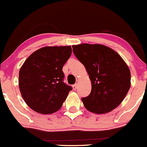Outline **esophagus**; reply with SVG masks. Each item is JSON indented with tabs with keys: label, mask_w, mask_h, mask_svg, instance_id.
I'll return each mask as SVG.
<instances>
[{
	"label": "esophagus",
	"mask_w": 147,
	"mask_h": 147,
	"mask_svg": "<svg viewBox=\"0 0 147 147\" xmlns=\"http://www.w3.org/2000/svg\"><path fill=\"white\" fill-rule=\"evenodd\" d=\"M73 89L74 90H76L77 89V84H74V85H73Z\"/></svg>",
	"instance_id": "34e87169"
}]
</instances>
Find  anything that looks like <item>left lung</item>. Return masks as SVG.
I'll return each instance as SVG.
<instances>
[{
  "mask_svg": "<svg viewBox=\"0 0 147 147\" xmlns=\"http://www.w3.org/2000/svg\"><path fill=\"white\" fill-rule=\"evenodd\" d=\"M76 57L85 66L91 82L89 95L82 98L84 107L95 114L117 108L131 86V73L118 53L101 44L74 45Z\"/></svg>",
  "mask_w": 147,
  "mask_h": 147,
  "instance_id": "8db88e82",
  "label": "left lung"
}]
</instances>
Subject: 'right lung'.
<instances>
[{"label":"right lung","instance_id":"right-lung-1","mask_svg":"<svg viewBox=\"0 0 147 147\" xmlns=\"http://www.w3.org/2000/svg\"><path fill=\"white\" fill-rule=\"evenodd\" d=\"M71 46H46L33 52L19 71L18 86L24 101L39 114L59 111L72 88L63 81L62 69L71 55Z\"/></svg>","mask_w":147,"mask_h":147}]
</instances>
